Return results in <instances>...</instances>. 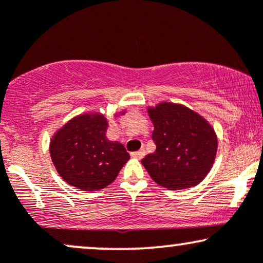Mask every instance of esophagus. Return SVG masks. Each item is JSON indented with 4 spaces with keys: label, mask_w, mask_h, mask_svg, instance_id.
<instances>
[{
    "label": "esophagus",
    "mask_w": 263,
    "mask_h": 263,
    "mask_svg": "<svg viewBox=\"0 0 263 263\" xmlns=\"http://www.w3.org/2000/svg\"><path fill=\"white\" fill-rule=\"evenodd\" d=\"M144 155H146V151L142 148L140 151H137V152H132L131 157H134V158H137V159H142L144 157Z\"/></svg>",
    "instance_id": "1"
}]
</instances>
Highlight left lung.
<instances>
[{"label":"left lung","instance_id":"obj_1","mask_svg":"<svg viewBox=\"0 0 263 263\" xmlns=\"http://www.w3.org/2000/svg\"><path fill=\"white\" fill-rule=\"evenodd\" d=\"M157 148L142 159L157 184L168 190L198 185L208 176L218 151V136L197 111L177 102L147 106Z\"/></svg>","mask_w":263,"mask_h":263}]
</instances>
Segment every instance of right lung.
<instances>
[{
    "mask_svg": "<svg viewBox=\"0 0 263 263\" xmlns=\"http://www.w3.org/2000/svg\"><path fill=\"white\" fill-rule=\"evenodd\" d=\"M116 111L114 119L126 114ZM110 120L100 111L74 116L54 132L49 152L57 172L69 185L95 192L110 185L127 163L129 155L119 141L106 136Z\"/></svg>",
    "mask_w": 263,
    "mask_h": 263,
    "instance_id": "add662e5",
    "label": "right lung"
}]
</instances>
